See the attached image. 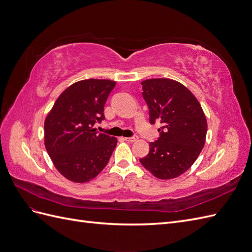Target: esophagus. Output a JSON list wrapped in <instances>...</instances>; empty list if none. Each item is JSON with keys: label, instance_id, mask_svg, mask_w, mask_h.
Instances as JSON below:
<instances>
[{"label": "esophagus", "instance_id": "34e87169", "mask_svg": "<svg viewBox=\"0 0 252 252\" xmlns=\"http://www.w3.org/2000/svg\"><path fill=\"white\" fill-rule=\"evenodd\" d=\"M124 140L127 142H135L136 140H138V136L133 135V136H131V138H124Z\"/></svg>", "mask_w": 252, "mask_h": 252}]
</instances>
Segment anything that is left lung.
Listing matches in <instances>:
<instances>
[{
    "label": "left lung",
    "instance_id": "8db88e82",
    "mask_svg": "<svg viewBox=\"0 0 252 252\" xmlns=\"http://www.w3.org/2000/svg\"><path fill=\"white\" fill-rule=\"evenodd\" d=\"M149 122H159V138L149 144L141 164L156 178L170 180L187 171L205 145L207 121L199 101L181 83L149 79L142 83Z\"/></svg>",
    "mask_w": 252,
    "mask_h": 252
}]
</instances>
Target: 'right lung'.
I'll return each instance as SVG.
<instances>
[{
  "instance_id": "add662e5",
  "label": "right lung",
  "mask_w": 252,
  "mask_h": 252,
  "mask_svg": "<svg viewBox=\"0 0 252 252\" xmlns=\"http://www.w3.org/2000/svg\"><path fill=\"white\" fill-rule=\"evenodd\" d=\"M116 82L89 79L66 88L44 123V142L57 170L67 180L86 183L107 165L118 140L96 131Z\"/></svg>"
}]
</instances>
